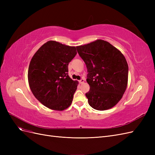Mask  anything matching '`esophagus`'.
Instances as JSON below:
<instances>
[{
    "label": "esophagus",
    "mask_w": 155,
    "mask_h": 155,
    "mask_svg": "<svg viewBox=\"0 0 155 155\" xmlns=\"http://www.w3.org/2000/svg\"><path fill=\"white\" fill-rule=\"evenodd\" d=\"M79 83L82 84V83H83L84 82H85V80H84V79H81V80H79Z\"/></svg>",
    "instance_id": "1"
}]
</instances>
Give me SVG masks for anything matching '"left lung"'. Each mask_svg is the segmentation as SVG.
I'll return each mask as SVG.
<instances>
[{
	"instance_id": "obj_1",
	"label": "left lung",
	"mask_w": 155,
	"mask_h": 155,
	"mask_svg": "<svg viewBox=\"0 0 155 155\" xmlns=\"http://www.w3.org/2000/svg\"><path fill=\"white\" fill-rule=\"evenodd\" d=\"M87 68L86 93L93 109L105 110L114 107L122 98L128 83V64L123 54L109 42L97 39L76 46Z\"/></svg>"
}]
</instances>
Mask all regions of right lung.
<instances>
[{
	"instance_id": "right-lung-1",
	"label": "right lung",
	"mask_w": 155,
	"mask_h": 155,
	"mask_svg": "<svg viewBox=\"0 0 155 155\" xmlns=\"http://www.w3.org/2000/svg\"><path fill=\"white\" fill-rule=\"evenodd\" d=\"M77 54L76 46L46 42L33 56L28 79L33 94L49 109L61 111L71 105L78 85L68 75V63Z\"/></svg>"
}]
</instances>
